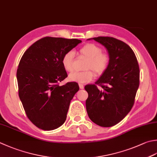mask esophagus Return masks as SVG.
I'll return each mask as SVG.
<instances>
[{
	"mask_svg": "<svg viewBox=\"0 0 157 157\" xmlns=\"http://www.w3.org/2000/svg\"><path fill=\"white\" fill-rule=\"evenodd\" d=\"M79 87L80 89H83V88H84V85L82 84H79Z\"/></svg>",
	"mask_w": 157,
	"mask_h": 157,
	"instance_id": "obj_1",
	"label": "esophagus"
}]
</instances>
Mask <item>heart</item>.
<instances>
[{
    "label": "heart",
    "instance_id": "obj_1",
    "mask_svg": "<svg viewBox=\"0 0 157 157\" xmlns=\"http://www.w3.org/2000/svg\"><path fill=\"white\" fill-rule=\"evenodd\" d=\"M102 50L99 46L93 44H88L83 46L79 51L81 56L86 58L88 61L85 66L86 69H92L97 75H101L107 70L109 64V57L107 54L101 53ZM75 55L73 52L69 51L64 54L62 64L67 71L71 72L74 69ZM94 73L90 70L85 71H75L69 75V80L80 84H85L91 81L94 78Z\"/></svg>",
    "mask_w": 157,
    "mask_h": 157
}]
</instances>
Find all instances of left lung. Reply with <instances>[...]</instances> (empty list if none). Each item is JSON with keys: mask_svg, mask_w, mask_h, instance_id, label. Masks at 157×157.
Instances as JSON below:
<instances>
[{"mask_svg": "<svg viewBox=\"0 0 157 157\" xmlns=\"http://www.w3.org/2000/svg\"><path fill=\"white\" fill-rule=\"evenodd\" d=\"M105 48L109 57L107 70L95 84L84 87L88 97V117L97 125L109 127L121 122L134 104L140 84V68L136 55L127 44L109 36L93 39Z\"/></svg>", "mask_w": 157, "mask_h": 157, "instance_id": "8db88e82", "label": "left lung"}]
</instances>
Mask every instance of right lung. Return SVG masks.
<instances>
[{"label":"right lung","mask_w":157,"mask_h":157,"mask_svg":"<svg viewBox=\"0 0 157 157\" xmlns=\"http://www.w3.org/2000/svg\"><path fill=\"white\" fill-rule=\"evenodd\" d=\"M81 42L46 36L21 58L17 70L19 97L28 118L41 129H56L66 121L71 100L79 88L76 82L58 85L67 77L62 58Z\"/></svg>","instance_id":"right-lung-1"}]
</instances>
